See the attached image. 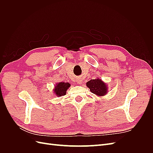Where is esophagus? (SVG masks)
<instances>
[{
  "label": "esophagus",
  "instance_id": "esophagus-1",
  "mask_svg": "<svg viewBox=\"0 0 153 153\" xmlns=\"http://www.w3.org/2000/svg\"><path fill=\"white\" fill-rule=\"evenodd\" d=\"M76 82H77V84H81L82 82V80L81 78H78L76 79Z\"/></svg>",
  "mask_w": 153,
  "mask_h": 153
}]
</instances>
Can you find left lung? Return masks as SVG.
I'll list each match as a JSON object with an SVG mask.
<instances>
[{
	"label": "left lung",
	"mask_w": 153,
	"mask_h": 153,
	"mask_svg": "<svg viewBox=\"0 0 153 153\" xmlns=\"http://www.w3.org/2000/svg\"><path fill=\"white\" fill-rule=\"evenodd\" d=\"M86 85L89 88L91 92L98 96H105L108 92L107 85L100 78L91 80L87 82Z\"/></svg>",
	"instance_id": "8db88e82"
}]
</instances>
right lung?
<instances>
[{"label":"right lung","mask_w":153,"mask_h":153,"mask_svg":"<svg viewBox=\"0 0 153 153\" xmlns=\"http://www.w3.org/2000/svg\"><path fill=\"white\" fill-rule=\"evenodd\" d=\"M71 86L68 82H59L56 84L54 88V93L57 96H62L66 95L68 88Z\"/></svg>","instance_id":"right-lung-1"}]
</instances>
